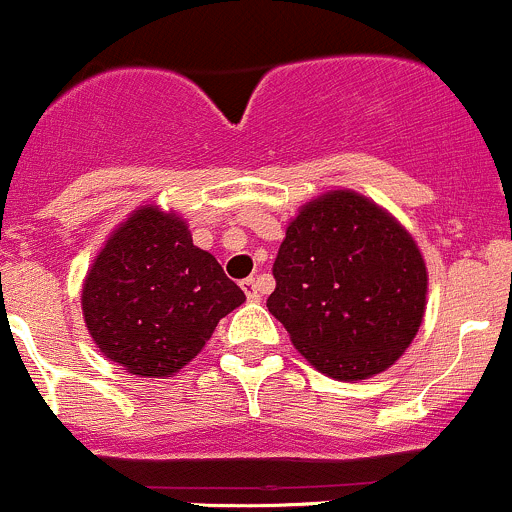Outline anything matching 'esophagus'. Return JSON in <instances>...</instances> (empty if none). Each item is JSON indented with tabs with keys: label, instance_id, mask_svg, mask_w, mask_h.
Segmentation results:
<instances>
[{
	"label": "esophagus",
	"instance_id": "1",
	"mask_svg": "<svg viewBox=\"0 0 512 512\" xmlns=\"http://www.w3.org/2000/svg\"><path fill=\"white\" fill-rule=\"evenodd\" d=\"M241 288H244V293L249 301H261V288H258V281L254 276L244 278V281H241Z\"/></svg>",
	"mask_w": 512,
	"mask_h": 512
}]
</instances>
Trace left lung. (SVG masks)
I'll use <instances>...</instances> for the list:
<instances>
[{
    "label": "left lung",
    "instance_id": "obj_1",
    "mask_svg": "<svg viewBox=\"0 0 512 512\" xmlns=\"http://www.w3.org/2000/svg\"><path fill=\"white\" fill-rule=\"evenodd\" d=\"M266 306L303 358L338 381L391 368L421 328L428 271L378 204L338 189L301 206L273 261Z\"/></svg>",
    "mask_w": 512,
    "mask_h": 512
}]
</instances>
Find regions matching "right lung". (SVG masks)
Returning <instances> with one entry per match:
<instances>
[{
    "label": "right lung",
    "instance_id": "add662e5",
    "mask_svg": "<svg viewBox=\"0 0 512 512\" xmlns=\"http://www.w3.org/2000/svg\"><path fill=\"white\" fill-rule=\"evenodd\" d=\"M244 301L219 261L194 246L189 224L151 204L106 239L82 286L96 348L144 378L174 376Z\"/></svg>",
    "mask_w": 512,
    "mask_h": 512
}]
</instances>
